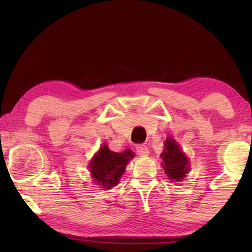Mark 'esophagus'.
<instances>
[{"label":"esophagus","instance_id":"1","mask_svg":"<svg viewBox=\"0 0 252 252\" xmlns=\"http://www.w3.org/2000/svg\"><path fill=\"white\" fill-rule=\"evenodd\" d=\"M136 152L140 157H147L149 155V149L146 146H138L136 147Z\"/></svg>","mask_w":252,"mask_h":252}]
</instances>
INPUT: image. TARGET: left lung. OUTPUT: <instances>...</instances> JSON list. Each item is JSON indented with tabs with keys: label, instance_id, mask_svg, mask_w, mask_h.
Listing matches in <instances>:
<instances>
[{
	"label": "left lung",
	"instance_id": "left-lung-1",
	"mask_svg": "<svg viewBox=\"0 0 252 252\" xmlns=\"http://www.w3.org/2000/svg\"><path fill=\"white\" fill-rule=\"evenodd\" d=\"M160 157L162 159L161 165L170 181L180 182L189 173V159L171 135H168L165 139L164 149Z\"/></svg>",
	"mask_w": 252,
	"mask_h": 252
}]
</instances>
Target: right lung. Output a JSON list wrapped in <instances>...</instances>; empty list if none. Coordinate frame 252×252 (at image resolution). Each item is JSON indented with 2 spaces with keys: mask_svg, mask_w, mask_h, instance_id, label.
I'll return each instance as SVG.
<instances>
[{
  "mask_svg": "<svg viewBox=\"0 0 252 252\" xmlns=\"http://www.w3.org/2000/svg\"><path fill=\"white\" fill-rule=\"evenodd\" d=\"M133 158L134 152L130 149L123 152H113L110 150L108 144L103 143L89 162L93 182L105 190L112 189L120 181L126 165Z\"/></svg>",
  "mask_w": 252,
  "mask_h": 252,
  "instance_id": "1",
  "label": "right lung"
}]
</instances>
